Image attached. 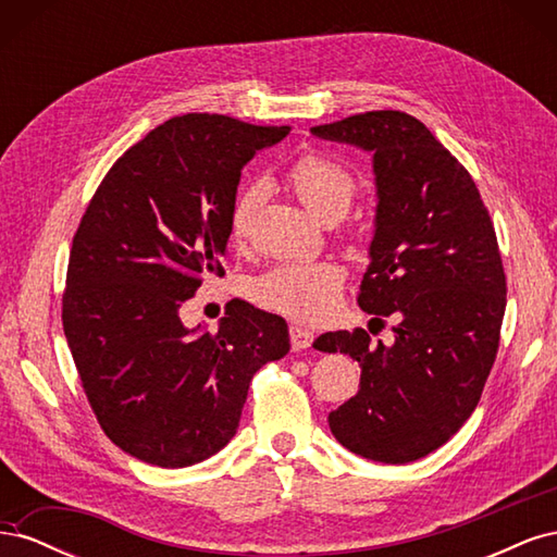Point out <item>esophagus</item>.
Masks as SVG:
<instances>
[{
	"label": "esophagus",
	"instance_id": "obj_1",
	"mask_svg": "<svg viewBox=\"0 0 557 557\" xmlns=\"http://www.w3.org/2000/svg\"><path fill=\"white\" fill-rule=\"evenodd\" d=\"M290 344L295 350H301V348H309L313 344V332L301 327V325H290Z\"/></svg>",
	"mask_w": 557,
	"mask_h": 557
}]
</instances>
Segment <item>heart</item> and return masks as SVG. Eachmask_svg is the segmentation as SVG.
<instances>
[{"instance_id":"heart-1","label":"heart","mask_w":557,"mask_h":557,"mask_svg":"<svg viewBox=\"0 0 557 557\" xmlns=\"http://www.w3.org/2000/svg\"><path fill=\"white\" fill-rule=\"evenodd\" d=\"M293 190L320 221H339L358 193V178L339 160L309 153L301 156L288 172ZM262 199V185H248L230 211V237L242 242L252 213ZM346 272L332 260L288 262L269 269L250 283V297L256 305L297 320H323L330 315L344 290Z\"/></svg>"}]
</instances>
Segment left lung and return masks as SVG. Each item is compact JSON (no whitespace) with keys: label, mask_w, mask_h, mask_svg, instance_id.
Returning a JSON list of instances; mask_svg holds the SVG:
<instances>
[{"label":"left lung","mask_w":557,"mask_h":557,"mask_svg":"<svg viewBox=\"0 0 557 557\" xmlns=\"http://www.w3.org/2000/svg\"><path fill=\"white\" fill-rule=\"evenodd\" d=\"M311 132L374 153L376 230L358 301L372 323L395 320L393 346L362 327L313 342L362 369L358 395L327 423L367 460L413 462L474 413L497 358L507 276L491 213L474 178L409 113L367 111Z\"/></svg>","instance_id":"8db88e82"}]
</instances>
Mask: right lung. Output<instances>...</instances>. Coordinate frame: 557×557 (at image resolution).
I'll return each mask as SVG.
<instances>
[{
	"label": "right lung",
	"instance_id": "add662e5",
	"mask_svg": "<svg viewBox=\"0 0 557 557\" xmlns=\"http://www.w3.org/2000/svg\"><path fill=\"white\" fill-rule=\"evenodd\" d=\"M288 125L185 113L127 148L74 234L62 325L109 440L148 465L190 467L239 428L250 379L290 350L281 315L237 301L215 332L178 309L223 276L242 170Z\"/></svg>",
	"mask_w": 557,
	"mask_h": 557
}]
</instances>
